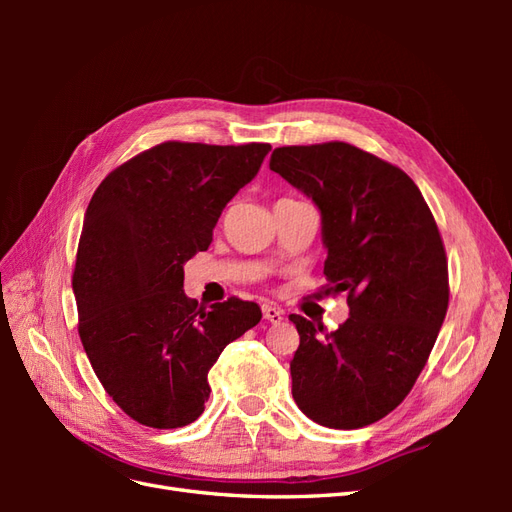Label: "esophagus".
I'll list each match as a JSON object with an SVG mask.
<instances>
[{
    "label": "esophagus",
    "instance_id": "1",
    "mask_svg": "<svg viewBox=\"0 0 512 512\" xmlns=\"http://www.w3.org/2000/svg\"><path fill=\"white\" fill-rule=\"evenodd\" d=\"M262 316H265V320H269V322H273V324L284 320V312H282V309L277 307V305H273V303H265V305H262Z\"/></svg>",
    "mask_w": 512,
    "mask_h": 512
}]
</instances>
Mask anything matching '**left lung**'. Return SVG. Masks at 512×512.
I'll return each instance as SVG.
<instances>
[{"instance_id":"8db88e82","label":"left lung","mask_w":512,"mask_h":512,"mask_svg":"<svg viewBox=\"0 0 512 512\" xmlns=\"http://www.w3.org/2000/svg\"><path fill=\"white\" fill-rule=\"evenodd\" d=\"M269 168L318 207L327 292H348L350 307L333 333L290 314L292 397L324 427L376 423L410 393L446 316L436 220L404 170L348 143L277 147Z\"/></svg>"}]
</instances>
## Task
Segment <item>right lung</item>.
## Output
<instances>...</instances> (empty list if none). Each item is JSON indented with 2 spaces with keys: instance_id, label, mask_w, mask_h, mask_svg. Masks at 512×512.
<instances>
[{
  "instance_id": "obj_1",
  "label": "right lung",
  "mask_w": 512,
  "mask_h": 512,
  "mask_svg": "<svg viewBox=\"0 0 512 512\" xmlns=\"http://www.w3.org/2000/svg\"><path fill=\"white\" fill-rule=\"evenodd\" d=\"M269 151L168 141L115 168L91 196L72 275L79 335L106 393L141 425L194 423L209 369L262 318L252 301L207 309L185 297L183 265L207 250Z\"/></svg>"
}]
</instances>
